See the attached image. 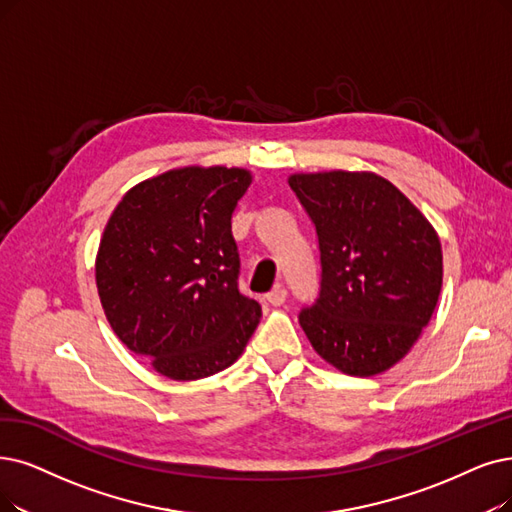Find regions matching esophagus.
Listing matches in <instances>:
<instances>
[{"label": "esophagus", "mask_w": 512, "mask_h": 512, "mask_svg": "<svg viewBox=\"0 0 512 512\" xmlns=\"http://www.w3.org/2000/svg\"><path fill=\"white\" fill-rule=\"evenodd\" d=\"M285 298H288V292H285L283 285H277V288H273L269 294H267V302L273 304V306H281L285 302Z\"/></svg>", "instance_id": "esophagus-1"}]
</instances>
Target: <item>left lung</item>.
Instances as JSON below:
<instances>
[{"instance_id": "1", "label": "left lung", "mask_w": 512, "mask_h": 512, "mask_svg": "<svg viewBox=\"0 0 512 512\" xmlns=\"http://www.w3.org/2000/svg\"><path fill=\"white\" fill-rule=\"evenodd\" d=\"M288 182L315 222L321 252L319 298L300 311L306 338L342 374L391 370L439 302L443 254L435 227L374 172H298Z\"/></svg>"}]
</instances>
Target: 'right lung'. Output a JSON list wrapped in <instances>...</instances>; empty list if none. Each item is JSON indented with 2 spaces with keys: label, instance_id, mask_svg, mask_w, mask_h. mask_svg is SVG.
<instances>
[{
  "label": "right lung",
  "instance_id": "obj_1",
  "mask_svg": "<svg viewBox=\"0 0 512 512\" xmlns=\"http://www.w3.org/2000/svg\"><path fill=\"white\" fill-rule=\"evenodd\" d=\"M252 172L174 168L134 185L96 252V288L113 332L170 380L222 372L243 353L260 304L239 294L231 235Z\"/></svg>",
  "mask_w": 512,
  "mask_h": 512
}]
</instances>
